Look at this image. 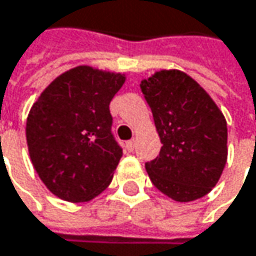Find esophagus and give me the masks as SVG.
Segmentation results:
<instances>
[{
    "label": "esophagus",
    "mask_w": 256,
    "mask_h": 256,
    "mask_svg": "<svg viewBox=\"0 0 256 256\" xmlns=\"http://www.w3.org/2000/svg\"><path fill=\"white\" fill-rule=\"evenodd\" d=\"M134 145H136V140L132 139V140H128V144H126V148H128V151H133L134 150Z\"/></svg>",
    "instance_id": "obj_1"
}]
</instances>
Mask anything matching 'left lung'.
Here are the masks:
<instances>
[{"instance_id": "8db88e82", "label": "left lung", "mask_w": 256, "mask_h": 256, "mask_svg": "<svg viewBox=\"0 0 256 256\" xmlns=\"http://www.w3.org/2000/svg\"><path fill=\"white\" fill-rule=\"evenodd\" d=\"M163 144L145 163L151 182L176 202L206 196L227 162V122L210 96L186 74L160 71L140 82Z\"/></svg>"}]
</instances>
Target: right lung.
<instances>
[{"instance_id": "1", "label": "right lung", "mask_w": 256, "mask_h": 256, "mask_svg": "<svg viewBox=\"0 0 256 256\" xmlns=\"http://www.w3.org/2000/svg\"><path fill=\"white\" fill-rule=\"evenodd\" d=\"M124 76L77 66L56 78L30 108L26 142L46 186L66 202H88L112 180L123 150L110 102Z\"/></svg>"}]
</instances>
